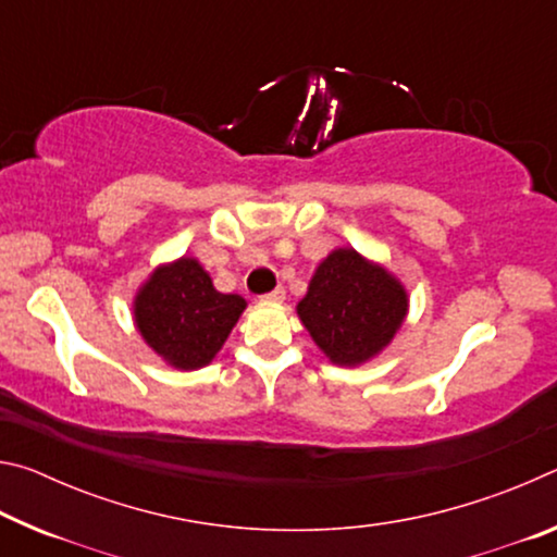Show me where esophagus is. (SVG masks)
Returning a JSON list of instances; mask_svg holds the SVG:
<instances>
[{
  "instance_id": "obj_1",
  "label": "esophagus",
  "mask_w": 557,
  "mask_h": 557,
  "mask_svg": "<svg viewBox=\"0 0 557 557\" xmlns=\"http://www.w3.org/2000/svg\"><path fill=\"white\" fill-rule=\"evenodd\" d=\"M260 299H262V301H268V305H280V301L285 299V287L272 289V292H268V295H262Z\"/></svg>"
}]
</instances>
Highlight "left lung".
<instances>
[{"label":"left lung","instance_id":"left-lung-1","mask_svg":"<svg viewBox=\"0 0 557 557\" xmlns=\"http://www.w3.org/2000/svg\"><path fill=\"white\" fill-rule=\"evenodd\" d=\"M408 312L403 285L356 250L338 248L317 268L297 314L338 366L363 363L391 342Z\"/></svg>","mask_w":557,"mask_h":557}]
</instances>
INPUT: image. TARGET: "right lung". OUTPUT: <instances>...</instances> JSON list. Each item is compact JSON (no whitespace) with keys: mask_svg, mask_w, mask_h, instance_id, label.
I'll return each mask as SVG.
<instances>
[{"mask_svg":"<svg viewBox=\"0 0 557 557\" xmlns=\"http://www.w3.org/2000/svg\"><path fill=\"white\" fill-rule=\"evenodd\" d=\"M245 309L238 295L213 287L199 262L182 258L159 268L135 299V322L145 342L176 369H201L219 354Z\"/></svg>","mask_w":557,"mask_h":557,"instance_id":"add662e5","label":"right lung"}]
</instances>
